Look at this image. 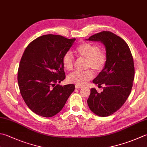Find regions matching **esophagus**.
Here are the masks:
<instances>
[{
    "mask_svg": "<svg viewBox=\"0 0 147 147\" xmlns=\"http://www.w3.org/2000/svg\"><path fill=\"white\" fill-rule=\"evenodd\" d=\"M83 86H81V85H75V88H83Z\"/></svg>",
    "mask_w": 147,
    "mask_h": 147,
    "instance_id": "obj_1",
    "label": "esophagus"
}]
</instances>
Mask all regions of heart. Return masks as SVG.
I'll return each instance as SVG.
<instances>
[{
  "mask_svg": "<svg viewBox=\"0 0 147 147\" xmlns=\"http://www.w3.org/2000/svg\"><path fill=\"white\" fill-rule=\"evenodd\" d=\"M75 51L79 57L85 59V68L88 69L71 73L68 76L67 80L69 83L83 85L93 78L94 73L92 69L96 73H100L104 69L107 64L108 56L104 50H100L98 46L91 42L82 43L78 46ZM62 62L66 70L73 69L74 59L70 51H67L64 54Z\"/></svg>",
  "mask_w": 147,
  "mask_h": 147,
  "instance_id": "obj_1",
  "label": "heart"
}]
</instances>
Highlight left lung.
I'll return each instance as SVG.
<instances>
[{"label": "left lung", "mask_w": 147, "mask_h": 147, "mask_svg": "<svg viewBox=\"0 0 147 147\" xmlns=\"http://www.w3.org/2000/svg\"><path fill=\"white\" fill-rule=\"evenodd\" d=\"M88 40L105 45L108 60L104 69L93 80L95 84L106 86L100 93L92 88L87 103L97 115L107 117L119 110L131 93L134 76L133 57L126 42L111 32H100Z\"/></svg>", "instance_id": "1"}]
</instances>
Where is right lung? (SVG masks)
Wrapping results in <instances>:
<instances>
[{
  "label": "right lung",
  "instance_id": "1",
  "mask_svg": "<svg viewBox=\"0 0 147 147\" xmlns=\"http://www.w3.org/2000/svg\"><path fill=\"white\" fill-rule=\"evenodd\" d=\"M76 39L47 34L28 45L20 60L18 83L20 93L30 110L51 117L64 107L75 86L57 84L65 78L62 58Z\"/></svg>",
  "mask_w": 147,
  "mask_h": 147
}]
</instances>
